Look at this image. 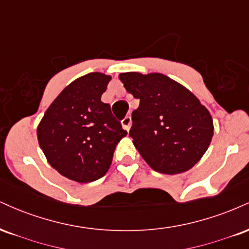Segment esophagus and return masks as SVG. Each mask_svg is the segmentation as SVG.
Masks as SVG:
<instances>
[{
	"label": "esophagus",
	"mask_w": 249,
	"mask_h": 249,
	"mask_svg": "<svg viewBox=\"0 0 249 249\" xmlns=\"http://www.w3.org/2000/svg\"><path fill=\"white\" fill-rule=\"evenodd\" d=\"M131 123H132V121H131V117L130 116H126L124 119H123L122 125H123V127H124V130H126V131L130 130Z\"/></svg>",
	"instance_id": "1"
}]
</instances>
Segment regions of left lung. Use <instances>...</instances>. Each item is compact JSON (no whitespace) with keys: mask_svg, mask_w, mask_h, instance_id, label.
Masks as SVG:
<instances>
[{"mask_svg":"<svg viewBox=\"0 0 249 249\" xmlns=\"http://www.w3.org/2000/svg\"><path fill=\"white\" fill-rule=\"evenodd\" d=\"M119 79L140 100L128 134L143 160L155 172L168 175L193 168L213 136L209 110L193 92L163 74L130 71L119 74Z\"/></svg>","mask_w":249,"mask_h":249,"instance_id":"1","label":"left lung"}]
</instances>
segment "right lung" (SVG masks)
I'll return each instance as SVG.
<instances>
[{
  "label": "right lung",
  "instance_id": "right-lung-1",
  "mask_svg": "<svg viewBox=\"0 0 249 249\" xmlns=\"http://www.w3.org/2000/svg\"><path fill=\"white\" fill-rule=\"evenodd\" d=\"M111 76L89 73L60 92L37 128L38 142L53 168L88 183L106 175L117 143L127 132L101 101Z\"/></svg>",
  "mask_w": 249,
  "mask_h": 249
}]
</instances>
